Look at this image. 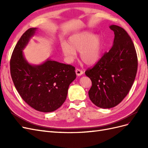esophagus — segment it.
Listing matches in <instances>:
<instances>
[{
	"mask_svg": "<svg viewBox=\"0 0 148 148\" xmlns=\"http://www.w3.org/2000/svg\"><path fill=\"white\" fill-rule=\"evenodd\" d=\"M75 72H76V74L77 75V76H80V75H83V71L82 70L78 69H76Z\"/></svg>",
	"mask_w": 148,
	"mask_h": 148,
	"instance_id": "34e87169",
	"label": "esophagus"
}]
</instances>
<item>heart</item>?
<instances>
[{
  "label": "heart",
  "instance_id": "heart-1",
  "mask_svg": "<svg viewBox=\"0 0 148 148\" xmlns=\"http://www.w3.org/2000/svg\"><path fill=\"white\" fill-rule=\"evenodd\" d=\"M68 44L62 42V52L69 63H71L77 57L76 51L79 52V57L85 64L91 65L100 59L102 41L97 35H93L90 31H83L70 36Z\"/></svg>",
  "mask_w": 148,
  "mask_h": 148
}]
</instances>
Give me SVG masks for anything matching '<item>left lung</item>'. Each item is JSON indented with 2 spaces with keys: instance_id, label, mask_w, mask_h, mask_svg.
Segmentation results:
<instances>
[{
  "instance_id": "1",
  "label": "left lung",
  "mask_w": 148,
  "mask_h": 148,
  "mask_svg": "<svg viewBox=\"0 0 148 148\" xmlns=\"http://www.w3.org/2000/svg\"><path fill=\"white\" fill-rule=\"evenodd\" d=\"M109 28L115 34L112 47L85 71L92 82L89 99L103 109L112 108L122 102L130 90L138 69L136 49L127 31L117 25Z\"/></svg>"
}]
</instances>
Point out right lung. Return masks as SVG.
Segmentation results:
<instances>
[{
	"label": "right lung",
	"mask_w": 148,
	"mask_h": 148,
	"mask_svg": "<svg viewBox=\"0 0 148 148\" xmlns=\"http://www.w3.org/2000/svg\"><path fill=\"white\" fill-rule=\"evenodd\" d=\"M36 31V28L26 31L16 44L10 62V74L22 99L35 110L50 112L65 102L69 85L76 78L75 68L49 59L41 65L28 64L22 51Z\"/></svg>",
	"instance_id": "right-lung-1"
}]
</instances>
